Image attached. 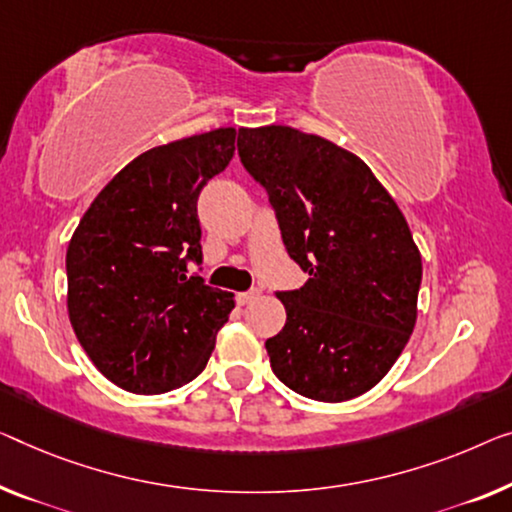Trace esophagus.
<instances>
[{
    "label": "esophagus",
    "instance_id": "34e87169",
    "mask_svg": "<svg viewBox=\"0 0 512 512\" xmlns=\"http://www.w3.org/2000/svg\"><path fill=\"white\" fill-rule=\"evenodd\" d=\"M259 294H262V289H248V292H241V294H236V303L239 305H248V303H253L255 299H259Z\"/></svg>",
    "mask_w": 512,
    "mask_h": 512
}]
</instances>
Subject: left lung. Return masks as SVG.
Here are the masks:
<instances>
[{"instance_id": "obj_1", "label": "left lung", "mask_w": 512, "mask_h": 512, "mask_svg": "<svg viewBox=\"0 0 512 512\" xmlns=\"http://www.w3.org/2000/svg\"><path fill=\"white\" fill-rule=\"evenodd\" d=\"M239 156L264 186L289 257L308 273L271 368L303 398L345 402L377 386L416 324L421 253L388 190L361 158L289 126L239 128Z\"/></svg>"}]
</instances>
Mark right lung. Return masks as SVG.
<instances>
[{"instance_id": "right-lung-1", "label": "right lung", "mask_w": 512, "mask_h": 512, "mask_svg": "<svg viewBox=\"0 0 512 512\" xmlns=\"http://www.w3.org/2000/svg\"><path fill=\"white\" fill-rule=\"evenodd\" d=\"M234 128L131 160L82 216L66 250L68 317L112 384L156 395L207 368L234 294L186 276L202 264L197 197L234 156Z\"/></svg>"}]
</instances>
